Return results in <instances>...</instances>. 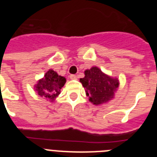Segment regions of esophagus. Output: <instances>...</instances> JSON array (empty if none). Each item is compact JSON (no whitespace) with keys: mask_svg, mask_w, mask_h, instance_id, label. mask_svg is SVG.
<instances>
[{"mask_svg":"<svg viewBox=\"0 0 157 157\" xmlns=\"http://www.w3.org/2000/svg\"><path fill=\"white\" fill-rule=\"evenodd\" d=\"M70 78L71 79H77V76L75 75H71Z\"/></svg>","mask_w":157,"mask_h":157,"instance_id":"1","label":"esophagus"}]
</instances>
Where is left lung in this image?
<instances>
[{
  "mask_svg": "<svg viewBox=\"0 0 157 157\" xmlns=\"http://www.w3.org/2000/svg\"><path fill=\"white\" fill-rule=\"evenodd\" d=\"M85 77L80 78V82L86 89L89 101L95 105L107 103L114 98L119 87V79L103 73L97 67L85 71Z\"/></svg>",
  "mask_w": 157,
  "mask_h": 157,
  "instance_id": "1",
  "label": "left lung"
}]
</instances>
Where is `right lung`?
I'll return each mask as SVG.
<instances>
[{"mask_svg":"<svg viewBox=\"0 0 157 157\" xmlns=\"http://www.w3.org/2000/svg\"><path fill=\"white\" fill-rule=\"evenodd\" d=\"M66 82V78L50 69L45 73L44 78L34 86L35 91L42 98L54 101L60 94L61 88Z\"/></svg>","mask_w":157,"mask_h":157,"instance_id":"1","label":"right lung"}]
</instances>
